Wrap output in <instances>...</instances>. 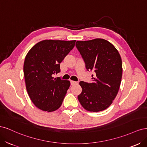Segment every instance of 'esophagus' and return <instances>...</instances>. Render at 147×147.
<instances>
[{
	"label": "esophagus",
	"mask_w": 147,
	"mask_h": 147,
	"mask_svg": "<svg viewBox=\"0 0 147 147\" xmlns=\"http://www.w3.org/2000/svg\"><path fill=\"white\" fill-rule=\"evenodd\" d=\"M77 82L72 81V80H71V81H70V84H72V85H74V84H77Z\"/></svg>",
	"instance_id": "esophagus-1"
}]
</instances>
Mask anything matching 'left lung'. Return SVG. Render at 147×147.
Segmentation results:
<instances>
[{
	"mask_svg": "<svg viewBox=\"0 0 147 147\" xmlns=\"http://www.w3.org/2000/svg\"><path fill=\"white\" fill-rule=\"evenodd\" d=\"M76 47L86 69L95 72L92 83H79L82 92L78 96V100L90 112L104 110L112 104L118 92L123 73L121 56L112 43L102 38L77 41Z\"/></svg>",
	"mask_w": 147,
	"mask_h": 147,
	"instance_id": "obj_1",
	"label": "left lung"
}]
</instances>
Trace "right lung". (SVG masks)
<instances>
[{
    "instance_id": "1",
    "label": "right lung",
    "mask_w": 147,
    "mask_h": 147,
    "mask_svg": "<svg viewBox=\"0 0 147 147\" xmlns=\"http://www.w3.org/2000/svg\"><path fill=\"white\" fill-rule=\"evenodd\" d=\"M75 42L44 40L26 55L23 67L26 90L39 109L53 112L63 103L70 83L53 75L61 71L60 63L72 50Z\"/></svg>"
}]
</instances>
